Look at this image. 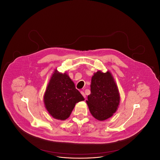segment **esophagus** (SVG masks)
<instances>
[{
	"mask_svg": "<svg viewBox=\"0 0 160 160\" xmlns=\"http://www.w3.org/2000/svg\"><path fill=\"white\" fill-rule=\"evenodd\" d=\"M80 92H81V93H82V95H83V97L84 98H86V95H85L84 92L83 91H81Z\"/></svg>",
	"mask_w": 160,
	"mask_h": 160,
	"instance_id": "34e87169",
	"label": "esophagus"
}]
</instances>
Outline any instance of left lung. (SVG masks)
<instances>
[{
  "mask_svg": "<svg viewBox=\"0 0 160 160\" xmlns=\"http://www.w3.org/2000/svg\"><path fill=\"white\" fill-rule=\"evenodd\" d=\"M92 115L102 121L112 117L120 103V94L112 73L98 71L92 77L91 94L86 101Z\"/></svg>",
  "mask_w": 160,
  "mask_h": 160,
  "instance_id": "obj_1",
  "label": "left lung"
}]
</instances>
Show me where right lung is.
<instances>
[{"instance_id": "add662e5", "label": "right lung", "mask_w": 160, "mask_h": 160, "mask_svg": "<svg viewBox=\"0 0 160 160\" xmlns=\"http://www.w3.org/2000/svg\"><path fill=\"white\" fill-rule=\"evenodd\" d=\"M84 100L68 74L60 72L56 69L44 95V105L50 116L65 121L69 117L76 103Z\"/></svg>"}]
</instances>
